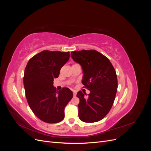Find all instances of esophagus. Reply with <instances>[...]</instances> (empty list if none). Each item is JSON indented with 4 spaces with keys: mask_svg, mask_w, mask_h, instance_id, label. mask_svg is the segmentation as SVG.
<instances>
[{
    "mask_svg": "<svg viewBox=\"0 0 151 151\" xmlns=\"http://www.w3.org/2000/svg\"><path fill=\"white\" fill-rule=\"evenodd\" d=\"M76 94H77L76 91H73V94H74V96H76Z\"/></svg>",
    "mask_w": 151,
    "mask_h": 151,
    "instance_id": "1",
    "label": "esophagus"
}]
</instances>
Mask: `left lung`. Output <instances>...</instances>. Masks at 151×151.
I'll list each match as a JSON object with an SVG mask.
<instances>
[{"instance_id": "left-lung-1", "label": "left lung", "mask_w": 151, "mask_h": 151, "mask_svg": "<svg viewBox=\"0 0 151 151\" xmlns=\"http://www.w3.org/2000/svg\"><path fill=\"white\" fill-rule=\"evenodd\" d=\"M75 62L82 66L84 73L83 88L90 91H79L77 97L80 120L87 123L102 120L110 110L115 101L118 88L116 71L109 59L95 50L71 52Z\"/></svg>"}]
</instances>
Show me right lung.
<instances>
[{
	"label": "right lung",
	"instance_id": "add662e5",
	"mask_svg": "<svg viewBox=\"0 0 151 151\" xmlns=\"http://www.w3.org/2000/svg\"><path fill=\"white\" fill-rule=\"evenodd\" d=\"M70 58V52L43 50L29 59L23 77L27 101L42 121L56 123L64 118V109L73 97L72 91L63 88L58 93L53 81Z\"/></svg>",
	"mask_w": 151,
	"mask_h": 151
}]
</instances>
